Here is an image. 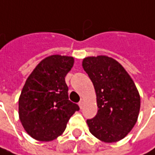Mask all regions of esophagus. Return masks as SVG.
<instances>
[{"mask_svg":"<svg viewBox=\"0 0 155 155\" xmlns=\"http://www.w3.org/2000/svg\"><path fill=\"white\" fill-rule=\"evenodd\" d=\"M78 106H79V107H80L81 109L83 108V107H84V101H83V100H81V101H80L78 102Z\"/></svg>","mask_w":155,"mask_h":155,"instance_id":"obj_1","label":"esophagus"}]
</instances>
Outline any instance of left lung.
Listing matches in <instances>:
<instances>
[{
    "label": "left lung",
    "mask_w": 155,
    "mask_h": 155,
    "mask_svg": "<svg viewBox=\"0 0 155 155\" xmlns=\"http://www.w3.org/2000/svg\"><path fill=\"white\" fill-rule=\"evenodd\" d=\"M82 66L94 84L99 108L86 120L90 132L106 143L123 139L139 114L140 96L133 80L118 61L106 55L86 57Z\"/></svg>",
    "instance_id": "1"
}]
</instances>
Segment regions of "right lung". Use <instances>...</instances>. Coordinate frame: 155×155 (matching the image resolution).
I'll use <instances>...</instances> for the list:
<instances>
[{"mask_svg":"<svg viewBox=\"0 0 155 155\" xmlns=\"http://www.w3.org/2000/svg\"><path fill=\"white\" fill-rule=\"evenodd\" d=\"M74 58L50 55L28 77L18 101L19 119L25 131L36 140L51 141L62 134L67 123L79 110L69 100L65 77Z\"/></svg>","mask_w":155,"mask_h":155,"instance_id":"1","label":"right lung"}]
</instances>
